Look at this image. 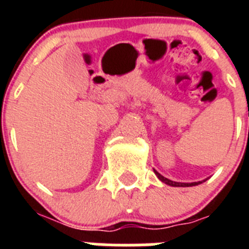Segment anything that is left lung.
<instances>
[{"instance_id":"1","label":"left lung","mask_w":249,"mask_h":249,"mask_svg":"<svg viewBox=\"0 0 249 249\" xmlns=\"http://www.w3.org/2000/svg\"><path fill=\"white\" fill-rule=\"evenodd\" d=\"M156 173V176H157L158 178H160V182H163V183L168 184V186H172V187H192V186H198V184H201L202 182L204 181H198V182H192V183H182V182H175V181H171V179H168V178L163 177V176L160 175V173H158L156 169H153Z\"/></svg>"}]
</instances>
